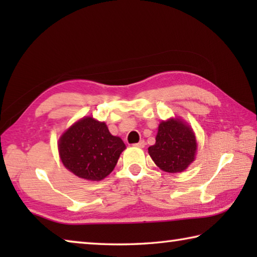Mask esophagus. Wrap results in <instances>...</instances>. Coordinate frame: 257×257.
Listing matches in <instances>:
<instances>
[{"label":"esophagus","mask_w":257,"mask_h":257,"mask_svg":"<svg viewBox=\"0 0 257 257\" xmlns=\"http://www.w3.org/2000/svg\"><path fill=\"white\" fill-rule=\"evenodd\" d=\"M134 146L139 147V149H144V147H145V142L144 141H141L139 143H137V144H135Z\"/></svg>","instance_id":"esophagus-1"}]
</instances>
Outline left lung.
I'll return each mask as SVG.
<instances>
[{
  "instance_id": "1",
  "label": "left lung",
  "mask_w": 257,
  "mask_h": 257,
  "mask_svg": "<svg viewBox=\"0 0 257 257\" xmlns=\"http://www.w3.org/2000/svg\"><path fill=\"white\" fill-rule=\"evenodd\" d=\"M149 153L155 164L165 172L184 171L195 159L197 150L193 129L179 119L162 121Z\"/></svg>"
}]
</instances>
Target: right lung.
<instances>
[{
  "mask_svg": "<svg viewBox=\"0 0 257 257\" xmlns=\"http://www.w3.org/2000/svg\"><path fill=\"white\" fill-rule=\"evenodd\" d=\"M124 149L122 139L112 136L105 123L90 116L71 125L59 141L64 167L79 178L93 181L110 175Z\"/></svg>",
  "mask_w": 257,
  "mask_h": 257,
  "instance_id": "right-lung-1",
  "label": "right lung"
}]
</instances>
